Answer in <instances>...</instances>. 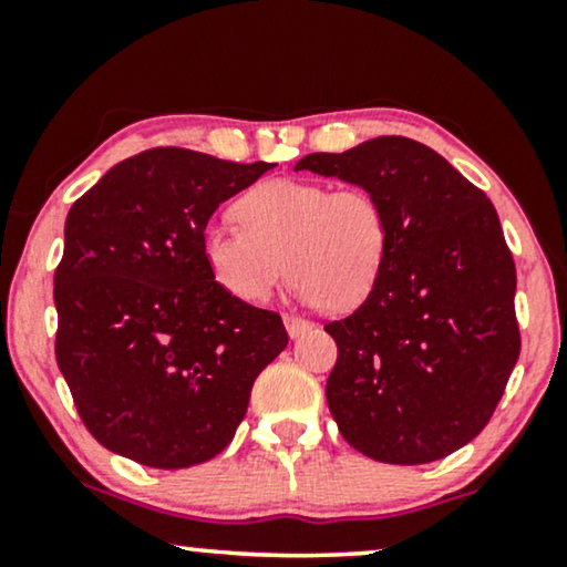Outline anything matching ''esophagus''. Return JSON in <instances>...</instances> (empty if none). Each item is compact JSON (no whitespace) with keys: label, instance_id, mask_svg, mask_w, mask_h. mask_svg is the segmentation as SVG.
<instances>
[{"label":"esophagus","instance_id":"obj_1","mask_svg":"<svg viewBox=\"0 0 567 567\" xmlns=\"http://www.w3.org/2000/svg\"><path fill=\"white\" fill-rule=\"evenodd\" d=\"M284 324H286V332H289L291 338H299V336H305L307 330H312V322L301 320V317H293V315H284Z\"/></svg>","mask_w":567,"mask_h":567}]
</instances>
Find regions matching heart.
I'll return each instance as SVG.
<instances>
[{"label":"heart","mask_w":567,"mask_h":567,"mask_svg":"<svg viewBox=\"0 0 567 567\" xmlns=\"http://www.w3.org/2000/svg\"><path fill=\"white\" fill-rule=\"evenodd\" d=\"M235 214L239 227L214 224L200 245L214 281L245 305L291 274L301 301L340 312L367 301L384 274L390 224L369 190L276 177L247 190Z\"/></svg>","instance_id":"heart-1"}]
</instances>
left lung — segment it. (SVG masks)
Wrapping results in <instances>:
<instances>
[{"mask_svg":"<svg viewBox=\"0 0 567 567\" xmlns=\"http://www.w3.org/2000/svg\"><path fill=\"white\" fill-rule=\"evenodd\" d=\"M297 169L369 190L390 224L377 289L324 324L338 343L324 390L338 431L377 462L444 460L485 429L522 351L516 268L495 206L405 136L307 154Z\"/></svg>","mask_w":567,"mask_h":567,"instance_id":"obj_1","label":"left lung"}]
</instances>
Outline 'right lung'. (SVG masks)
Here are the masks:
<instances>
[{
    "label": "right lung",
    "mask_w": 567,
    "mask_h": 567,
    "mask_svg": "<svg viewBox=\"0 0 567 567\" xmlns=\"http://www.w3.org/2000/svg\"><path fill=\"white\" fill-rule=\"evenodd\" d=\"M270 167L157 146L69 208L53 276L56 363L82 423L113 454L157 470L212 460L289 343L281 317L214 281L200 245L219 204Z\"/></svg>",
    "instance_id": "add662e5"
}]
</instances>
